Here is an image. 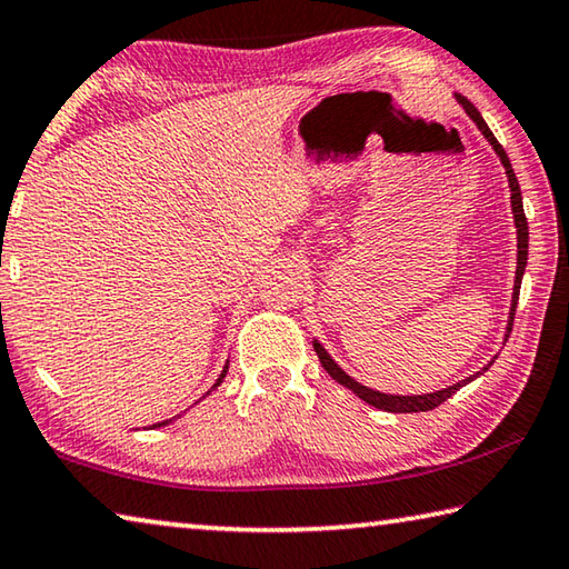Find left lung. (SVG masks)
<instances>
[{
  "mask_svg": "<svg viewBox=\"0 0 569 569\" xmlns=\"http://www.w3.org/2000/svg\"><path fill=\"white\" fill-rule=\"evenodd\" d=\"M457 104L465 109V114L472 119L475 127L480 129V134L490 142V147L495 149V154L500 157V162L505 167V174H507V187H510V204H512V219H515V229H517V269H515V287H512V305H510V317H507V327H505V342L507 337L512 332V322H515V307L517 300H520V284H522V274H525V267H527V247H530V229H527V217H525V207H522V192H520V182H517L515 177V169L510 164V157L502 149V144L497 142L495 134L490 132V127L482 119V114L477 112V107L470 102V99H465L462 94H455ZM315 345V352L320 357L322 367L327 370V375L332 377L335 382H340L347 390H352L360 400H365L367 405L377 407V410H385V412H427V410H435V407H440L447 397H452L460 387L470 385L472 380H477L482 372L490 370V365H485L480 372H475L472 377H467L462 382H455L450 387H445V390H437V392H427V395H390V392H380V390H372V387H365L362 382H357L355 377L347 375L340 365L332 360V355L325 350L320 340H312Z\"/></svg>",
  "mask_w": 569,
  "mask_h": 569,
  "instance_id": "left-lung-1",
  "label": "left lung"
}]
</instances>
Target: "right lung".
Segmentation results:
<instances>
[{
  "label": "right lung",
  "mask_w": 569,
  "mask_h": 569,
  "mask_svg": "<svg viewBox=\"0 0 569 569\" xmlns=\"http://www.w3.org/2000/svg\"><path fill=\"white\" fill-rule=\"evenodd\" d=\"M227 370H229V360L224 362V367H222V372H219V377H217V382L212 385V390H207V395H209V392H214V390H217V387H219V385H222V380H224V377H227ZM207 395H204V397H207ZM174 420H177V417H172V420H164V422H154V425H149V427H164V425H169V422H174Z\"/></svg>",
  "instance_id": "1"
}]
</instances>
